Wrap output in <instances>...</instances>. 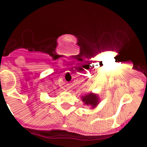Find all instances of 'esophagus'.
Masks as SVG:
<instances>
[{
    "label": "esophagus",
    "mask_w": 147,
    "mask_h": 147,
    "mask_svg": "<svg viewBox=\"0 0 147 147\" xmlns=\"http://www.w3.org/2000/svg\"><path fill=\"white\" fill-rule=\"evenodd\" d=\"M64 90H67V88H66V89H64Z\"/></svg>",
    "instance_id": "1"
}]
</instances>
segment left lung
I'll return each mask as SVG.
<instances>
[{
    "label": "left lung",
    "mask_w": 147,
    "mask_h": 147,
    "mask_svg": "<svg viewBox=\"0 0 147 147\" xmlns=\"http://www.w3.org/2000/svg\"><path fill=\"white\" fill-rule=\"evenodd\" d=\"M81 100L83 102V105L90 106V109H94L98 105L100 102V98L95 93L90 92L86 94L85 95L81 97Z\"/></svg>",
    "instance_id": "obj_1"
}]
</instances>
